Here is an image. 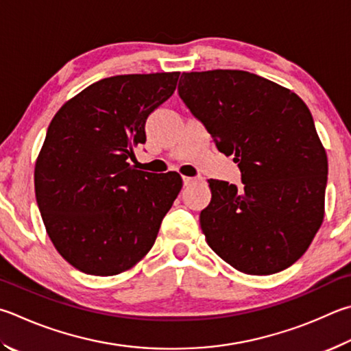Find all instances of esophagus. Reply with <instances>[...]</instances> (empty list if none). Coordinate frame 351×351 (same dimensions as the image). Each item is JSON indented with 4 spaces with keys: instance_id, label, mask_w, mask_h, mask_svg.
<instances>
[{
    "instance_id": "esophagus-1",
    "label": "esophagus",
    "mask_w": 351,
    "mask_h": 351,
    "mask_svg": "<svg viewBox=\"0 0 351 351\" xmlns=\"http://www.w3.org/2000/svg\"><path fill=\"white\" fill-rule=\"evenodd\" d=\"M182 181H184V186H190V184H195V182L199 181V178H193V176H184V178H182Z\"/></svg>"
}]
</instances>
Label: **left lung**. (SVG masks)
Here are the masks:
<instances>
[{"instance_id": "8db88e82", "label": "left lung", "mask_w": 351, "mask_h": 351, "mask_svg": "<svg viewBox=\"0 0 351 351\" xmlns=\"http://www.w3.org/2000/svg\"><path fill=\"white\" fill-rule=\"evenodd\" d=\"M178 92L216 147L234 155L242 186L208 180L199 215L210 248L245 275H271L307 252L324 221L328 161L308 107L244 70L184 72Z\"/></svg>"}]
</instances>
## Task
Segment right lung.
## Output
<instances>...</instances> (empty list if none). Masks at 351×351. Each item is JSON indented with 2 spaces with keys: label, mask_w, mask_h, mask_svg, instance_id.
Masks as SVG:
<instances>
[{
  "label": "right lung",
  "mask_w": 351,
  "mask_h": 351,
  "mask_svg": "<svg viewBox=\"0 0 351 351\" xmlns=\"http://www.w3.org/2000/svg\"><path fill=\"white\" fill-rule=\"evenodd\" d=\"M178 78L99 80L62 104L49 125L35 162L38 208L56 252L82 273L113 276L139 263L181 192L176 171L150 173L127 162Z\"/></svg>",
  "instance_id": "add662e5"
}]
</instances>
